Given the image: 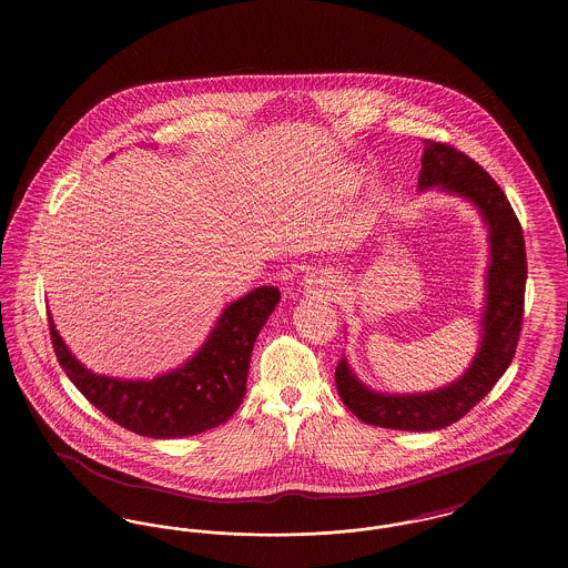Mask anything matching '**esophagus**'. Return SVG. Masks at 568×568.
Returning <instances> with one entry per match:
<instances>
[{
	"mask_svg": "<svg viewBox=\"0 0 568 568\" xmlns=\"http://www.w3.org/2000/svg\"><path fill=\"white\" fill-rule=\"evenodd\" d=\"M332 283H334L332 276H327L324 272H315V274H311V276L306 278V285L313 287V290H325V287L329 290V287H334Z\"/></svg>",
	"mask_w": 568,
	"mask_h": 568,
	"instance_id": "1",
	"label": "esophagus"
}]
</instances>
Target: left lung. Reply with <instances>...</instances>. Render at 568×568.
Returning a JSON list of instances; mask_svg holds the SVG:
<instances>
[{
	"instance_id": "8db88e82",
	"label": "left lung",
	"mask_w": 568,
	"mask_h": 568,
	"mask_svg": "<svg viewBox=\"0 0 568 568\" xmlns=\"http://www.w3.org/2000/svg\"><path fill=\"white\" fill-rule=\"evenodd\" d=\"M419 190L458 193L473 202L486 219L489 232V266L486 278V311L481 317V347L466 373L426 394H381L353 375L347 359L336 366V389L357 419L371 426L428 433L462 419L514 362L526 292V246L514 209L486 170L445 142L424 140Z\"/></svg>"
}]
</instances>
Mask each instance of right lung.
Listing matches in <instances>:
<instances>
[{
	"label": "right lung",
	"mask_w": 568,
	"mask_h": 568,
	"mask_svg": "<svg viewBox=\"0 0 568 568\" xmlns=\"http://www.w3.org/2000/svg\"><path fill=\"white\" fill-rule=\"evenodd\" d=\"M281 292L257 287L230 302L187 364L149 381L95 375L72 355L49 315L54 355L82 396L125 430L151 438L193 436L227 422L243 403L251 352Z\"/></svg>",
	"instance_id": "add662e5"
}]
</instances>
